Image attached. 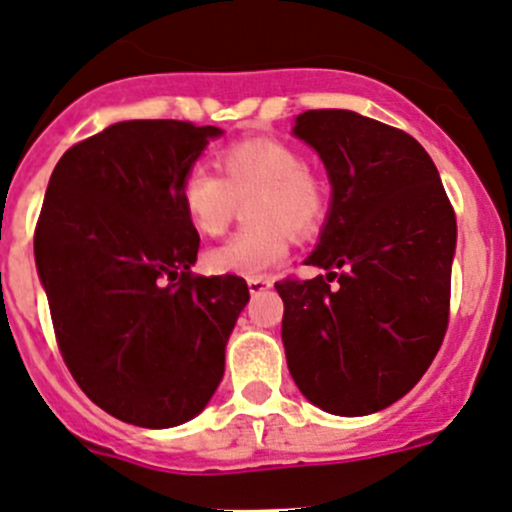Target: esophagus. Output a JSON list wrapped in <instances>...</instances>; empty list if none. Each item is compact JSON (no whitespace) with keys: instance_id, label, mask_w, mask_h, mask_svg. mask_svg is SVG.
I'll return each mask as SVG.
<instances>
[{"instance_id":"1","label":"esophagus","mask_w":512,"mask_h":512,"mask_svg":"<svg viewBox=\"0 0 512 512\" xmlns=\"http://www.w3.org/2000/svg\"><path fill=\"white\" fill-rule=\"evenodd\" d=\"M247 287H250V294H260L272 287V280L270 277H250V280H247Z\"/></svg>"}]
</instances>
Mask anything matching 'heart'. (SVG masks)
<instances>
[{
	"instance_id": "1",
	"label": "heart",
	"mask_w": 512,
	"mask_h": 512,
	"mask_svg": "<svg viewBox=\"0 0 512 512\" xmlns=\"http://www.w3.org/2000/svg\"><path fill=\"white\" fill-rule=\"evenodd\" d=\"M220 178L205 165H190L180 180V203L190 225L205 237L227 230L240 200L250 225L208 252V267L223 275L262 277L285 262L292 235L312 237L327 218L324 183L304 168L297 148L277 138H250L218 156ZM293 232L289 233L288 230Z\"/></svg>"
}]
</instances>
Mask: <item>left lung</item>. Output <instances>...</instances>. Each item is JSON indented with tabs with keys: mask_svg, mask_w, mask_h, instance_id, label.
<instances>
[{
	"mask_svg": "<svg viewBox=\"0 0 512 512\" xmlns=\"http://www.w3.org/2000/svg\"><path fill=\"white\" fill-rule=\"evenodd\" d=\"M294 136L327 165L332 210L307 257L327 277L275 285L289 374L329 414H374L414 389L446 337L456 213L401 128L319 108L299 113Z\"/></svg>",
	"mask_w": 512,
	"mask_h": 512,
	"instance_id": "1",
	"label": "left lung"
}]
</instances>
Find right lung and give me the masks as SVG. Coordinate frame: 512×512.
Here are the masks:
<instances>
[{"instance_id": "1", "label": "right lung", "mask_w": 512, "mask_h": 512, "mask_svg": "<svg viewBox=\"0 0 512 512\" xmlns=\"http://www.w3.org/2000/svg\"><path fill=\"white\" fill-rule=\"evenodd\" d=\"M215 126L121 121L76 143L51 173L34 257L56 344L106 414L170 428L205 409L250 299L237 275L200 277V235L180 180Z\"/></svg>"}]
</instances>
